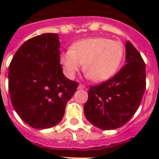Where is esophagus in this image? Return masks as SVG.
Here are the masks:
<instances>
[{"label":"esophagus","mask_w":159,"mask_h":159,"mask_svg":"<svg viewBox=\"0 0 159 159\" xmlns=\"http://www.w3.org/2000/svg\"><path fill=\"white\" fill-rule=\"evenodd\" d=\"M78 88L79 89H84V88H85V86H84V84H80L78 86Z\"/></svg>","instance_id":"obj_1"}]
</instances>
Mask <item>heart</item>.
<instances>
[{
	"label": "heart",
	"instance_id": "b5f03b06",
	"mask_svg": "<svg viewBox=\"0 0 159 159\" xmlns=\"http://www.w3.org/2000/svg\"><path fill=\"white\" fill-rule=\"evenodd\" d=\"M124 55L123 44L106 37H92L76 41L61 53L60 64L66 76L73 79L84 63L87 77L102 82L113 76Z\"/></svg>",
	"mask_w": 159,
	"mask_h": 159
}]
</instances>
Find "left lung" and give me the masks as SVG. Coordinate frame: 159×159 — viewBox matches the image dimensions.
Listing matches in <instances>:
<instances>
[{
  "instance_id": "left-lung-1",
  "label": "left lung",
  "mask_w": 159,
  "mask_h": 159,
  "mask_svg": "<svg viewBox=\"0 0 159 159\" xmlns=\"http://www.w3.org/2000/svg\"><path fill=\"white\" fill-rule=\"evenodd\" d=\"M126 63L110 80L90 87L84 115L98 128L121 127L131 119L141 103L146 90V65L129 40L126 42Z\"/></svg>"
}]
</instances>
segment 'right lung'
I'll return each instance as SVG.
<instances>
[{
    "label": "right lung",
    "mask_w": 159,
    "mask_h": 159,
    "mask_svg": "<svg viewBox=\"0 0 159 159\" xmlns=\"http://www.w3.org/2000/svg\"><path fill=\"white\" fill-rule=\"evenodd\" d=\"M57 33L31 38L18 48L8 68V92L20 119L36 129L58 124L78 83L66 78Z\"/></svg>",
    "instance_id": "right-lung-1"
}]
</instances>
